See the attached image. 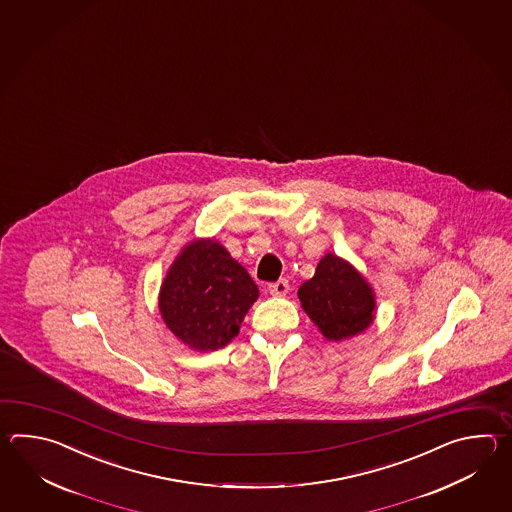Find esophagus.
<instances>
[{"label":"esophagus","instance_id":"esophagus-1","mask_svg":"<svg viewBox=\"0 0 512 512\" xmlns=\"http://www.w3.org/2000/svg\"><path fill=\"white\" fill-rule=\"evenodd\" d=\"M269 293L272 296H285L289 293V282L287 280H278V282L271 283L269 285Z\"/></svg>","mask_w":512,"mask_h":512}]
</instances>
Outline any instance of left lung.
I'll return each mask as SVG.
<instances>
[{
    "label": "left lung",
    "instance_id": "obj_1",
    "mask_svg": "<svg viewBox=\"0 0 512 512\" xmlns=\"http://www.w3.org/2000/svg\"><path fill=\"white\" fill-rule=\"evenodd\" d=\"M300 304L327 340H348L375 320V293L348 260L327 252L315 276L298 289Z\"/></svg>",
    "mask_w": 512,
    "mask_h": 512
}]
</instances>
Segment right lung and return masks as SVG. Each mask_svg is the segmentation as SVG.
Instances as JSON below:
<instances>
[{
  "instance_id": "add662e5",
  "label": "right lung",
  "mask_w": 512,
  "mask_h": 512,
  "mask_svg": "<svg viewBox=\"0 0 512 512\" xmlns=\"http://www.w3.org/2000/svg\"><path fill=\"white\" fill-rule=\"evenodd\" d=\"M260 291L249 272L214 238L188 241L175 256L159 291L164 324L186 348H225Z\"/></svg>"
}]
</instances>
